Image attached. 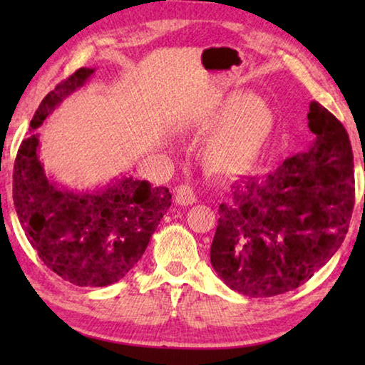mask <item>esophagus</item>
Listing matches in <instances>:
<instances>
[{
    "label": "esophagus",
    "mask_w": 365,
    "mask_h": 365,
    "mask_svg": "<svg viewBox=\"0 0 365 365\" xmlns=\"http://www.w3.org/2000/svg\"><path fill=\"white\" fill-rule=\"evenodd\" d=\"M175 201H177V205H180V206L195 205V202H196V193H195L193 187H190V185H180V187L177 188Z\"/></svg>",
    "instance_id": "esophagus-1"
}]
</instances>
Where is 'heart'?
Here are the masks:
<instances>
[{
	"label": "heart",
	"mask_w": 365,
	"mask_h": 365,
	"mask_svg": "<svg viewBox=\"0 0 365 365\" xmlns=\"http://www.w3.org/2000/svg\"><path fill=\"white\" fill-rule=\"evenodd\" d=\"M274 128L275 117L267 104L243 91L227 96L195 127L197 135L216 130L202 145V164L219 175L250 170L267 146Z\"/></svg>",
	"instance_id": "b5f03b06"
}]
</instances>
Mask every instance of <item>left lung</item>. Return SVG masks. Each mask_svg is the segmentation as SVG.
<instances>
[{
    "mask_svg": "<svg viewBox=\"0 0 365 365\" xmlns=\"http://www.w3.org/2000/svg\"><path fill=\"white\" fill-rule=\"evenodd\" d=\"M306 151L248 177L219 206L211 264L227 287L251 298L298 288L330 261L354 207V158L343 123L309 104Z\"/></svg>",
    "mask_w": 365,
    "mask_h": 365,
    "instance_id": "1",
    "label": "left lung"
}]
</instances>
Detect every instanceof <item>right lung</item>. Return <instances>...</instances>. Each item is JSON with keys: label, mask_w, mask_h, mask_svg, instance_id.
I'll return each mask as SVG.
<instances>
[{"label": "right lung", "mask_w": 365, "mask_h": 365, "mask_svg": "<svg viewBox=\"0 0 365 365\" xmlns=\"http://www.w3.org/2000/svg\"><path fill=\"white\" fill-rule=\"evenodd\" d=\"M93 72L82 67L43 98L17 151L12 197L26 237L46 267L73 285L96 288L119 282L135 267L172 195L169 188L128 175L82 191L61 187L46 175L40 135L34 132Z\"/></svg>", "instance_id": "1"}]
</instances>
